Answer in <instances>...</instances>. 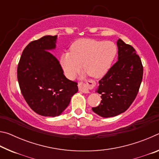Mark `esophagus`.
Wrapping results in <instances>:
<instances>
[{
  "mask_svg": "<svg viewBox=\"0 0 159 159\" xmlns=\"http://www.w3.org/2000/svg\"><path fill=\"white\" fill-rule=\"evenodd\" d=\"M78 86H79V89L80 92H82L83 93H90L89 88H88L87 84H85V83H79V84H78Z\"/></svg>",
  "mask_w": 159,
  "mask_h": 159,
  "instance_id": "34e87169",
  "label": "esophagus"
}]
</instances>
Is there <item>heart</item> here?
Returning a JSON list of instances; mask_svg holds the SVG:
<instances>
[{
  "label": "heart",
  "instance_id": "1",
  "mask_svg": "<svg viewBox=\"0 0 159 159\" xmlns=\"http://www.w3.org/2000/svg\"><path fill=\"white\" fill-rule=\"evenodd\" d=\"M114 43L90 39H79L71 46V52L61 54L60 64L69 79H73L80 68L90 76L99 79L109 71L116 55Z\"/></svg>",
  "mask_w": 159,
  "mask_h": 159
}]
</instances>
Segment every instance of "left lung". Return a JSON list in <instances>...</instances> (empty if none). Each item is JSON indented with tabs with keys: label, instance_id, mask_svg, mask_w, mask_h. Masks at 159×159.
Listing matches in <instances>:
<instances>
[{
	"label": "left lung",
	"instance_id": "obj_1",
	"mask_svg": "<svg viewBox=\"0 0 159 159\" xmlns=\"http://www.w3.org/2000/svg\"><path fill=\"white\" fill-rule=\"evenodd\" d=\"M118 61L99 81L96 90L101 95V103L93 111L104 118L114 117L127 110L135 99L140 87L143 66L135 50L117 41Z\"/></svg>",
	"mask_w": 159,
	"mask_h": 159
}]
</instances>
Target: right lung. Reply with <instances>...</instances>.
<instances>
[{
    "instance_id": "right-lung-1",
    "label": "right lung",
    "mask_w": 159,
    "mask_h": 159,
    "mask_svg": "<svg viewBox=\"0 0 159 159\" xmlns=\"http://www.w3.org/2000/svg\"><path fill=\"white\" fill-rule=\"evenodd\" d=\"M57 36H45L27 45L17 66L21 94L31 109L43 116H60L79 88L66 79L59 60L49 51L56 48Z\"/></svg>"
}]
</instances>
